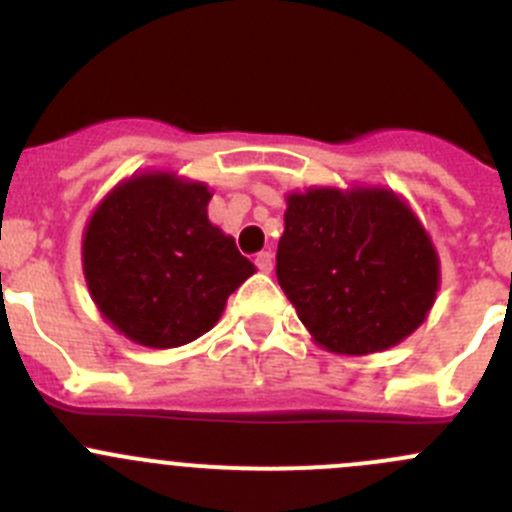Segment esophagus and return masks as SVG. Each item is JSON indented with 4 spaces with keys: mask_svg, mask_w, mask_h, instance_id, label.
I'll use <instances>...</instances> for the list:
<instances>
[{
    "mask_svg": "<svg viewBox=\"0 0 512 512\" xmlns=\"http://www.w3.org/2000/svg\"><path fill=\"white\" fill-rule=\"evenodd\" d=\"M255 265L260 272H272V265H275V262H272V252H260V255L255 257Z\"/></svg>",
    "mask_w": 512,
    "mask_h": 512,
    "instance_id": "34e87169",
    "label": "esophagus"
}]
</instances>
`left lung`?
<instances>
[{"label":"left lung","mask_w":512,"mask_h":512,"mask_svg":"<svg viewBox=\"0 0 512 512\" xmlns=\"http://www.w3.org/2000/svg\"><path fill=\"white\" fill-rule=\"evenodd\" d=\"M277 282L319 347L364 356L421 327L441 267L394 190L309 188L287 195Z\"/></svg>","instance_id":"left-lung-1"}]
</instances>
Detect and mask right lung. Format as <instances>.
<instances>
[{
	"instance_id": "obj_1",
	"label": "right lung",
	"mask_w": 512,
	"mask_h": 512,
	"mask_svg": "<svg viewBox=\"0 0 512 512\" xmlns=\"http://www.w3.org/2000/svg\"><path fill=\"white\" fill-rule=\"evenodd\" d=\"M213 193L173 173L118 183L84 232L91 297L116 332L151 349H173L218 324L227 297L255 265L208 220Z\"/></svg>"
}]
</instances>
